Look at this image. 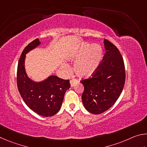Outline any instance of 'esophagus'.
Instances as JSON below:
<instances>
[{"label":"esophagus","instance_id":"esophagus-1","mask_svg":"<svg viewBox=\"0 0 147 147\" xmlns=\"http://www.w3.org/2000/svg\"><path fill=\"white\" fill-rule=\"evenodd\" d=\"M78 83V81L76 79H72L70 80V84H71V86L73 87L74 86H75V84H77Z\"/></svg>","mask_w":147,"mask_h":147}]
</instances>
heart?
<instances>
[{"label": "heart", "mask_w": 147, "mask_h": 147, "mask_svg": "<svg viewBox=\"0 0 147 147\" xmlns=\"http://www.w3.org/2000/svg\"><path fill=\"white\" fill-rule=\"evenodd\" d=\"M69 59L77 61L74 64V70L77 75L89 78L97 70L102 59V50L98 45L91 46L84 43L72 53Z\"/></svg>", "instance_id": "b5f03b06"}]
</instances>
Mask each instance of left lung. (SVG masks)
Listing matches in <instances>:
<instances>
[{"instance_id": "8db88e82", "label": "left lung", "mask_w": 147, "mask_h": 147, "mask_svg": "<svg viewBox=\"0 0 147 147\" xmlns=\"http://www.w3.org/2000/svg\"><path fill=\"white\" fill-rule=\"evenodd\" d=\"M106 53L92 78L81 81L84 86L82 101L94 114L109 110L119 98L125 82L123 59L116 46L104 39Z\"/></svg>"}]
</instances>
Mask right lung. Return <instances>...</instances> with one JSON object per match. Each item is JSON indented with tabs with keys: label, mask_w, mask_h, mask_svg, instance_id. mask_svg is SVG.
<instances>
[{
	"label": "right lung",
	"mask_w": 147,
	"mask_h": 147,
	"mask_svg": "<svg viewBox=\"0 0 147 147\" xmlns=\"http://www.w3.org/2000/svg\"><path fill=\"white\" fill-rule=\"evenodd\" d=\"M40 45L36 38L24 49L17 66V83L19 92L26 105L38 115L50 117L61 109L65 92L70 87L69 81L50 76L45 80L35 82L28 78L25 70L26 54Z\"/></svg>",
	"instance_id": "add662e5"
}]
</instances>
